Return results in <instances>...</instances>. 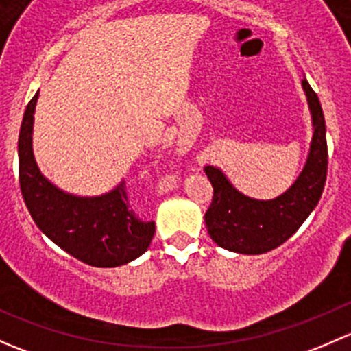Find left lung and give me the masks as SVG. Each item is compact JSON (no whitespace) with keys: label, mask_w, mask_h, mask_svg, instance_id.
Masks as SVG:
<instances>
[{"label":"left lung","mask_w":351,"mask_h":351,"mask_svg":"<svg viewBox=\"0 0 351 351\" xmlns=\"http://www.w3.org/2000/svg\"><path fill=\"white\" fill-rule=\"evenodd\" d=\"M313 138L306 164L291 187L276 199H254L241 194L223 171L206 165L213 201L204 215L206 228L216 245L234 254L258 255L280 247L313 213L323 194L328 172L326 123L319 97L302 79Z\"/></svg>","instance_id":"left-lung-1"}]
</instances>
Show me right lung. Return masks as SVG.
<instances>
[{
    "mask_svg": "<svg viewBox=\"0 0 351 351\" xmlns=\"http://www.w3.org/2000/svg\"><path fill=\"white\" fill-rule=\"evenodd\" d=\"M38 93L25 110L18 136V169L23 201L35 225L57 247L93 267H120L150 247L154 221H142L130 208L121 180L101 196H75L59 189L38 169L34 155V114Z\"/></svg>",
    "mask_w": 351,
    "mask_h": 351,
    "instance_id": "obj_1",
    "label": "right lung"
}]
</instances>
